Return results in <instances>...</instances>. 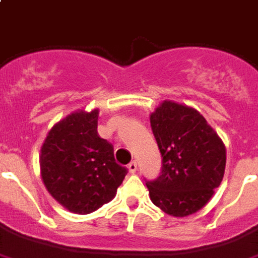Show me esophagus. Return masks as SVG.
<instances>
[{
	"instance_id": "obj_1",
	"label": "esophagus",
	"mask_w": 258,
	"mask_h": 258,
	"mask_svg": "<svg viewBox=\"0 0 258 258\" xmlns=\"http://www.w3.org/2000/svg\"><path fill=\"white\" fill-rule=\"evenodd\" d=\"M128 170L130 173H135L136 170H138V164H136V161H131L128 164Z\"/></svg>"
}]
</instances>
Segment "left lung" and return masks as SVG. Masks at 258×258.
Listing matches in <instances>:
<instances>
[{
    "label": "left lung",
    "instance_id": "8db88e82",
    "mask_svg": "<svg viewBox=\"0 0 258 258\" xmlns=\"http://www.w3.org/2000/svg\"><path fill=\"white\" fill-rule=\"evenodd\" d=\"M149 119L161 153L160 176L146 181L151 201L169 215H191L222 182L226 148L206 119L191 107L164 101Z\"/></svg>",
    "mask_w": 258,
    "mask_h": 258
}]
</instances>
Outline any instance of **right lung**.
<instances>
[{
	"mask_svg": "<svg viewBox=\"0 0 258 258\" xmlns=\"http://www.w3.org/2000/svg\"><path fill=\"white\" fill-rule=\"evenodd\" d=\"M98 110L73 112L56 123L40 151V172L53 198L75 214L110 202L128 169L114 159L110 142L97 133Z\"/></svg>",
	"mask_w": 258,
	"mask_h": 258,
	"instance_id": "add662e5",
	"label": "right lung"
}]
</instances>
